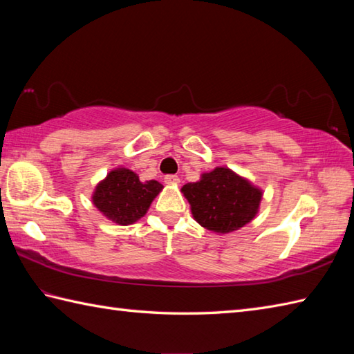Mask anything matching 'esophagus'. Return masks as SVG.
Segmentation results:
<instances>
[{
	"instance_id": "1",
	"label": "esophagus",
	"mask_w": 354,
	"mask_h": 354,
	"mask_svg": "<svg viewBox=\"0 0 354 354\" xmlns=\"http://www.w3.org/2000/svg\"><path fill=\"white\" fill-rule=\"evenodd\" d=\"M164 183L169 185H176V184H179V178L176 175H167L164 178Z\"/></svg>"
}]
</instances>
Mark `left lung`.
Returning <instances> with one entry per match:
<instances>
[{
    "instance_id": "left-lung-1",
    "label": "left lung",
    "mask_w": 354,
    "mask_h": 354,
    "mask_svg": "<svg viewBox=\"0 0 354 354\" xmlns=\"http://www.w3.org/2000/svg\"><path fill=\"white\" fill-rule=\"evenodd\" d=\"M181 192L201 227L227 234L250 223L259 213L263 193L246 178L228 167L202 173L198 183L185 184Z\"/></svg>"
}]
</instances>
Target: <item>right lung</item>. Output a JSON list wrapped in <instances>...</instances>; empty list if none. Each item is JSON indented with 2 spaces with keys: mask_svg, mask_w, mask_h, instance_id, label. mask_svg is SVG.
Here are the masks:
<instances>
[{
  "mask_svg": "<svg viewBox=\"0 0 354 354\" xmlns=\"http://www.w3.org/2000/svg\"><path fill=\"white\" fill-rule=\"evenodd\" d=\"M162 190L158 181L141 183L135 171L117 167L97 184L93 204L109 221L118 225H131L147 213L152 201Z\"/></svg>",
  "mask_w": 354,
  "mask_h": 354,
  "instance_id": "right-lung-1",
  "label": "right lung"
}]
</instances>
